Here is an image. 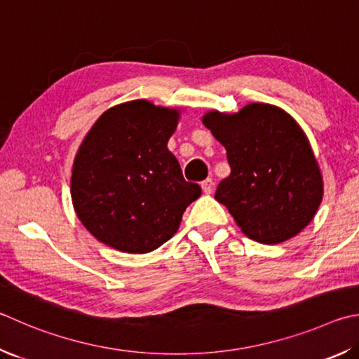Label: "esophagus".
<instances>
[{
    "instance_id": "1",
    "label": "esophagus",
    "mask_w": 359,
    "mask_h": 359,
    "mask_svg": "<svg viewBox=\"0 0 359 359\" xmlns=\"http://www.w3.org/2000/svg\"><path fill=\"white\" fill-rule=\"evenodd\" d=\"M201 187H202V191H204L205 194H210V193L213 191L215 184H213L212 179H205V180L201 184Z\"/></svg>"
}]
</instances>
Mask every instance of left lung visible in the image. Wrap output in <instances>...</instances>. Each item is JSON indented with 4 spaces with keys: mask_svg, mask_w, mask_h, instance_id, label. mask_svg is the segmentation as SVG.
Instances as JSON below:
<instances>
[{
    "mask_svg": "<svg viewBox=\"0 0 359 359\" xmlns=\"http://www.w3.org/2000/svg\"><path fill=\"white\" fill-rule=\"evenodd\" d=\"M202 122L226 147L231 166L215 199L246 237L276 245L311 223L323 196L322 174L308 138L287 113L251 103L237 114L207 113Z\"/></svg>",
    "mask_w": 359,
    "mask_h": 359,
    "instance_id": "obj_1",
    "label": "left lung"
}]
</instances>
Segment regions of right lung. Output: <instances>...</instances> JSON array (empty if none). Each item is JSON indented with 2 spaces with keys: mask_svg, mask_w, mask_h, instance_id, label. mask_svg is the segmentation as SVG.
<instances>
[{
  "mask_svg": "<svg viewBox=\"0 0 359 359\" xmlns=\"http://www.w3.org/2000/svg\"><path fill=\"white\" fill-rule=\"evenodd\" d=\"M175 109L133 100L103 113L78 149L70 193L84 227L123 252L157 250L179 229L201 187L184 179L168 140Z\"/></svg>",
  "mask_w": 359,
  "mask_h": 359,
  "instance_id": "1",
  "label": "right lung"
}]
</instances>
